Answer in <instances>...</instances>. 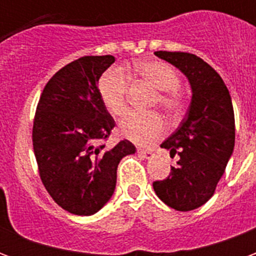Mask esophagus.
<instances>
[{
	"label": "esophagus",
	"mask_w": 256,
	"mask_h": 256,
	"mask_svg": "<svg viewBox=\"0 0 256 256\" xmlns=\"http://www.w3.org/2000/svg\"><path fill=\"white\" fill-rule=\"evenodd\" d=\"M138 154L142 156V158H145V159H150V156L154 155V150H141V148H140Z\"/></svg>",
	"instance_id": "34e87169"
}]
</instances>
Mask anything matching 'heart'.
Returning a JSON list of instances; mask_svg holds the SVG:
<instances>
[{
	"instance_id": "b5f03b06",
	"label": "heart",
	"mask_w": 256,
	"mask_h": 256,
	"mask_svg": "<svg viewBox=\"0 0 256 256\" xmlns=\"http://www.w3.org/2000/svg\"><path fill=\"white\" fill-rule=\"evenodd\" d=\"M140 78L154 86L158 92L152 106H159L167 115L176 118L184 110L185 100L178 90L181 78L177 70L162 60H141L136 63ZM130 79L122 68L106 70L98 80V94L102 104L114 116H122L128 110V92ZM164 130L163 118L155 111L130 112L119 124V133L136 144H150Z\"/></svg>"
}]
</instances>
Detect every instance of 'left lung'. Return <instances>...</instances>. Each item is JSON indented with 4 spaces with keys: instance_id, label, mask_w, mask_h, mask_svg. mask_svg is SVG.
Returning <instances> with one entry per match:
<instances>
[{
    "instance_id": "obj_1",
    "label": "left lung",
    "mask_w": 256,
    "mask_h": 256,
    "mask_svg": "<svg viewBox=\"0 0 256 256\" xmlns=\"http://www.w3.org/2000/svg\"><path fill=\"white\" fill-rule=\"evenodd\" d=\"M188 78L192 101L180 128L162 142L180 156L170 176L154 182L158 198L177 211L203 206L214 194L234 148V112L220 74L196 54L155 52Z\"/></svg>"
}]
</instances>
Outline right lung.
I'll use <instances>...</instances> for the list:
<instances>
[{
  "label": "right lung",
  "instance_id": "obj_1",
  "mask_svg": "<svg viewBox=\"0 0 256 256\" xmlns=\"http://www.w3.org/2000/svg\"><path fill=\"white\" fill-rule=\"evenodd\" d=\"M114 62L111 54L74 60L49 79L36 106L32 146L40 177L71 214L102 208L115 190L119 162L136 152L128 140L112 150L104 144L115 120L100 98L98 79Z\"/></svg>",
  "mask_w": 256,
  "mask_h": 256
}]
</instances>
